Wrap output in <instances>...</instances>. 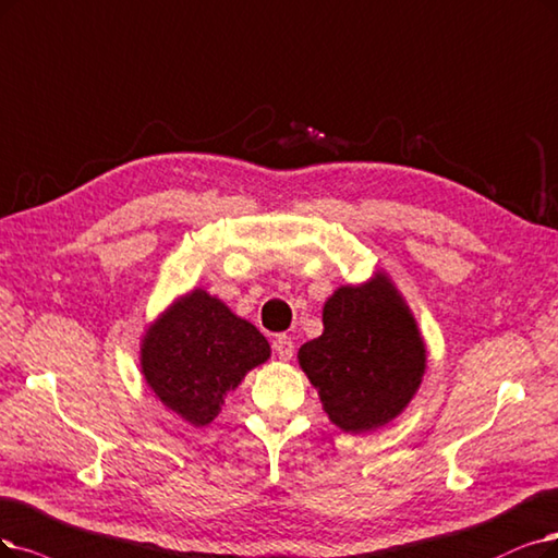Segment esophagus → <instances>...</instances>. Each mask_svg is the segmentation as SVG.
I'll list each match as a JSON object with an SVG mask.
<instances>
[{
	"instance_id": "34e87169",
	"label": "esophagus",
	"mask_w": 558,
	"mask_h": 558,
	"mask_svg": "<svg viewBox=\"0 0 558 558\" xmlns=\"http://www.w3.org/2000/svg\"><path fill=\"white\" fill-rule=\"evenodd\" d=\"M274 349H276V354H278L280 361H290L294 356V342H292L290 336H278L274 340Z\"/></svg>"
}]
</instances>
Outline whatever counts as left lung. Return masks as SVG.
I'll use <instances>...</instances> for the list:
<instances>
[{
	"label": "left lung",
	"mask_w": 558,
	"mask_h": 558,
	"mask_svg": "<svg viewBox=\"0 0 558 558\" xmlns=\"http://www.w3.org/2000/svg\"><path fill=\"white\" fill-rule=\"evenodd\" d=\"M299 361L328 418L359 435L393 421L414 398L425 347L393 284L377 276L326 301L324 333L299 349Z\"/></svg>",
	"instance_id": "left-lung-1"
}]
</instances>
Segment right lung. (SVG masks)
<instances>
[{"label": "right lung", "instance_id": "obj_1", "mask_svg": "<svg viewBox=\"0 0 558 558\" xmlns=\"http://www.w3.org/2000/svg\"><path fill=\"white\" fill-rule=\"evenodd\" d=\"M271 354L253 324L195 290L177 301L142 344V373L154 393L193 425H209L247 369Z\"/></svg>", "mask_w": 558, "mask_h": 558}]
</instances>
